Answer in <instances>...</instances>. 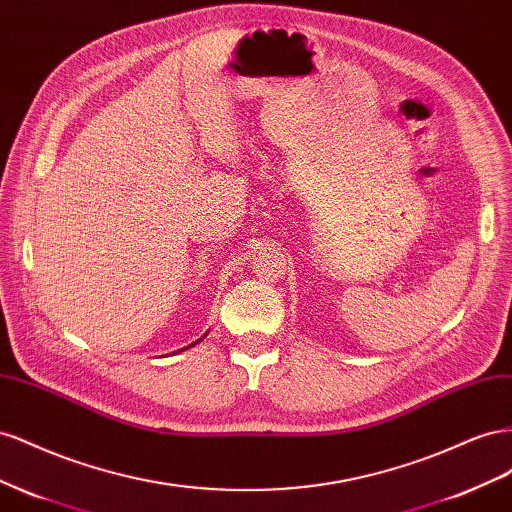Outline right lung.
Wrapping results in <instances>:
<instances>
[{
    "label": "right lung",
    "instance_id": "right-lung-1",
    "mask_svg": "<svg viewBox=\"0 0 512 512\" xmlns=\"http://www.w3.org/2000/svg\"><path fill=\"white\" fill-rule=\"evenodd\" d=\"M199 341H201V339H199ZM193 345H195V343H193Z\"/></svg>",
    "mask_w": 512,
    "mask_h": 512
}]
</instances>
